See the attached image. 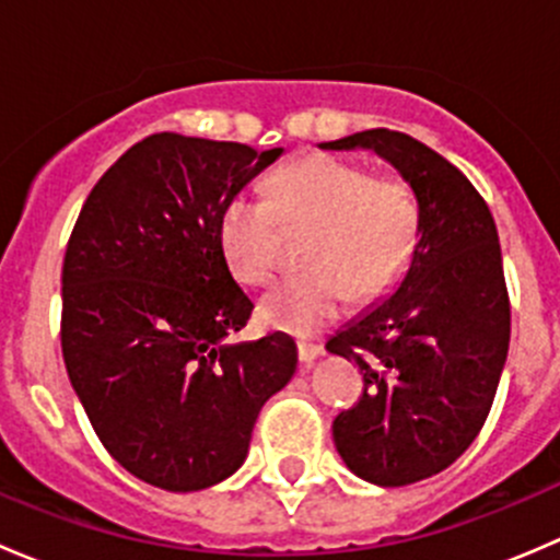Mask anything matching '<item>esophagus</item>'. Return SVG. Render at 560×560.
Segmentation results:
<instances>
[{
    "label": "esophagus",
    "mask_w": 560,
    "mask_h": 560,
    "mask_svg": "<svg viewBox=\"0 0 560 560\" xmlns=\"http://www.w3.org/2000/svg\"><path fill=\"white\" fill-rule=\"evenodd\" d=\"M322 352H325V347H322L319 341H298V358H301V363L306 365V369H312L314 360L319 358Z\"/></svg>",
    "instance_id": "1"
}]
</instances>
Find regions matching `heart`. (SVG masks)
<instances>
[{
  "instance_id": "1",
  "label": "heart",
  "mask_w": 560,
  "mask_h": 560,
  "mask_svg": "<svg viewBox=\"0 0 560 560\" xmlns=\"http://www.w3.org/2000/svg\"><path fill=\"white\" fill-rule=\"evenodd\" d=\"M312 228L306 273L259 301V316L308 336L343 314L349 298H385L409 268L420 238V206L400 178H374L336 156H303L268 180V200L238 191L219 217V244L244 284H262L279 265L281 228Z\"/></svg>"
}]
</instances>
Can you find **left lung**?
<instances>
[{
    "label": "left lung",
    "mask_w": 560,
    "mask_h": 560,
    "mask_svg": "<svg viewBox=\"0 0 560 560\" xmlns=\"http://www.w3.org/2000/svg\"><path fill=\"white\" fill-rule=\"evenodd\" d=\"M319 149L374 151L420 206L398 290L327 341L365 385L332 420L338 455L365 482L400 488L453 466L488 420L512 316L499 233L471 180L409 135L365 129Z\"/></svg>",
    "instance_id": "left-lung-1"
}]
</instances>
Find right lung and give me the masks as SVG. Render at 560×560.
Returning a JSON list of instances; mask_svg holds the SVG:
<instances>
[{"mask_svg": "<svg viewBox=\"0 0 560 560\" xmlns=\"http://www.w3.org/2000/svg\"><path fill=\"white\" fill-rule=\"evenodd\" d=\"M284 149L160 132L94 184L61 268V352L105 450L189 493L241 468L254 422L298 369L284 332L228 343L254 303L219 244L233 195Z\"/></svg>", "mask_w": 560, "mask_h": 560, "instance_id": "1", "label": "right lung"}]
</instances>
